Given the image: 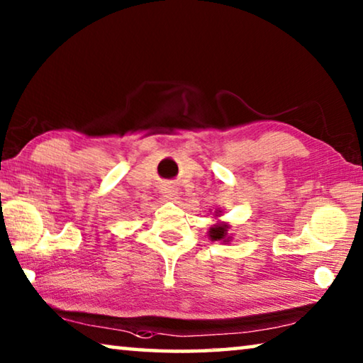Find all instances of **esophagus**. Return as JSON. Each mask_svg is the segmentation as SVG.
I'll use <instances>...</instances> for the list:
<instances>
[{
	"label": "esophagus",
	"instance_id": "esophagus-1",
	"mask_svg": "<svg viewBox=\"0 0 363 363\" xmlns=\"http://www.w3.org/2000/svg\"><path fill=\"white\" fill-rule=\"evenodd\" d=\"M163 196H164V200H168V201H176V200H179V192H177V189L174 186H164Z\"/></svg>",
	"mask_w": 363,
	"mask_h": 363
}]
</instances>
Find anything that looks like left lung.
<instances>
[{
  "label": "left lung",
  "mask_w": 363,
  "mask_h": 363,
  "mask_svg": "<svg viewBox=\"0 0 363 363\" xmlns=\"http://www.w3.org/2000/svg\"><path fill=\"white\" fill-rule=\"evenodd\" d=\"M220 214H223V211L216 210V211H214V218L220 216ZM229 229H230V224L220 223V220H218L216 224H213L210 227V230H208V237H210V240H213V242L230 243L232 242V235L229 233Z\"/></svg>",
  "instance_id": "8db88e82"
}]
</instances>
